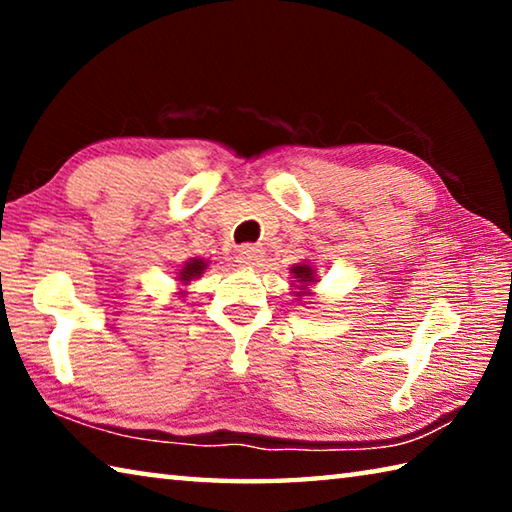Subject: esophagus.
I'll list each match as a JSON object with an SVG mask.
<instances>
[{
  "instance_id": "obj_1",
  "label": "esophagus",
  "mask_w": 512,
  "mask_h": 512,
  "mask_svg": "<svg viewBox=\"0 0 512 512\" xmlns=\"http://www.w3.org/2000/svg\"><path fill=\"white\" fill-rule=\"evenodd\" d=\"M264 259V250L259 248V246H241L239 248V253H237V262L241 264V266H257L259 262H262Z\"/></svg>"
}]
</instances>
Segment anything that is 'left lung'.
Returning a JSON list of instances; mask_svg holds the SVG:
<instances>
[{
	"instance_id": "8db88e82",
	"label": "left lung",
	"mask_w": 512,
	"mask_h": 512,
	"mask_svg": "<svg viewBox=\"0 0 512 512\" xmlns=\"http://www.w3.org/2000/svg\"><path fill=\"white\" fill-rule=\"evenodd\" d=\"M293 273H296L300 284L314 282V271H311V266H293Z\"/></svg>"
}]
</instances>
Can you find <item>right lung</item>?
I'll return each instance as SVG.
<instances>
[{"label": "right lung", "instance_id": "add662e5", "mask_svg": "<svg viewBox=\"0 0 512 512\" xmlns=\"http://www.w3.org/2000/svg\"><path fill=\"white\" fill-rule=\"evenodd\" d=\"M207 268V264L203 259H189V262L183 266V271H180V282H192L194 277L201 275Z\"/></svg>", "mask_w": 512, "mask_h": 512}]
</instances>
